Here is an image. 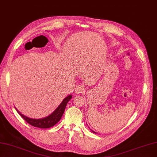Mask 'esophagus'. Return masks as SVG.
Instances as JSON below:
<instances>
[{"instance_id":"obj_1","label":"esophagus","mask_w":157,"mask_h":157,"mask_svg":"<svg viewBox=\"0 0 157 157\" xmlns=\"http://www.w3.org/2000/svg\"><path fill=\"white\" fill-rule=\"evenodd\" d=\"M84 87L82 86V85H76L75 89V92L76 94H81L84 91Z\"/></svg>"}]
</instances>
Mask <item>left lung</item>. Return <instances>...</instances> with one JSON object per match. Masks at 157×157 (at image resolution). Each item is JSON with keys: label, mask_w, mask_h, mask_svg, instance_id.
Masks as SVG:
<instances>
[{"label": "left lung", "mask_w": 157, "mask_h": 157, "mask_svg": "<svg viewBox=\"0 0 157 157\" xmlns=\"http://www.w3.org/2000/svg\"><path fill=\"white\" fill-rule=\"evenodd\" d=\"M92 131V132H94V133H96V132H94V131Z\"/></svg>", "instance_id": "8db88e82"}]
</instances>
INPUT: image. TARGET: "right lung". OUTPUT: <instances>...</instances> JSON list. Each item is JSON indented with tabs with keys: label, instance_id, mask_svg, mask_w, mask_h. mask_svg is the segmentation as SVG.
<instances>
[{
	"label": "right lung",
	"instance_id": "add662e5",
	"mask_svg": "<svg viewBox=\"0 0 157 157\" xmlns=\"http://www.w3.org/2000/svg\"><path fill=\"white\" fill-rule=\"evenodd\" d=\"M71 98H72V95H70L66 97L52 114L50 115L48 117L42 118V119H32V118H29L25 116V115H22V113H20V112L17 110V109H16L20 116H21L26 122H28L29 124H31L33 126L37 127V128H48L55 126L56 124L61 120L62 115H63L64 113L67 103L69 102V100Z\"/></svg>",
	"mask_w": 157,
	"mask_h": 157
}]
</instances>
